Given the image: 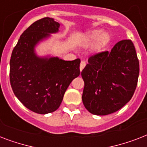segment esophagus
<instances>
[{"mask_svg":"<svg viewBox=\"0 0 147 147\" xmlns=\"http://www.w3.org/2000/svg\"><path fill=\"white\" fill-rule=\"evenodd\" d=\"M86 65V63H85V61H82L80 63V70L81 71H82V69H84Z\"/></svg>","mask_w":147,"mask_h":147,"instance_id":"esophagus-1","label":"esophagus"}]
</instances>
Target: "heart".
I'll use <instances>...</instances> for the list:
<instances>
[{
  "instance_id": "1",
  "label": "heart",
  "mask_w": 147,
  "mask_h": 147,
  "mask_svg": "<svg viewBox=\"0 0 147 147\" xmlns=\"http://www.w3.org/2000/svg\"><path fill=\"white\" fill-rule=\"evenodd\" d=\"M111 36L107 32H102L101 30H93L83 36L80 40L82 47H88L93 45V51L95 53H100L103 49L109 43Z\"/></svg>"
}]
</instances>
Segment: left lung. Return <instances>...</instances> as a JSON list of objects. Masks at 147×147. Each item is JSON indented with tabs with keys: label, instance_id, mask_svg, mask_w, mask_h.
Returning a JSON list of instances; mask_svg holds the SVG:
<instances>
[{
	"label": "left lung",
	"instance_id": "left-lung-1",
	"mask_svg": "<svg viewBox=\"0 0 147 147\" xmlns=\"http://www.w3.org/2000/svg\"><path fill=\"white\" fill-rule=\"evenodd\" d=\"M88 62L82 71L84 106L95 115L117 111L130 101L139 77V60L132 41L121 40L111 52L93 55Z\"/></svg>",
	"mask_w": 147,
	"mask_h": 147
}]
</instances>
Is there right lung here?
<instances>
[{
	"mask_svg": "<svg viewBox=\"0 0 147 147\" xmlns=\"http://www.w3.org/2000/svg\"><path fill=\"white\" fill-rule=\"evenodd\" d=\"M60 24L45 17L31 24L20 36L10 61L13 92L32 111L46 114L59 107L66 89L80 75V59L65 61L58 56L38 55L36 47L59 33Z\"/></svg>",
	"mask_w": 147,
	"mask_h": 147,
	"instance_id": "right-lung-1",
	"label": "right lung"
}]
</instances>
